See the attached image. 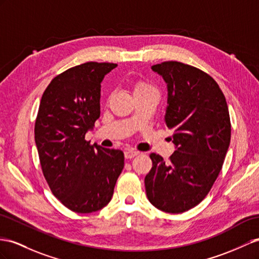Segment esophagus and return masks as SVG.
<instances>
[{
    "instance_id": "obj_1",
    "label": "esophagus",
    "mask_w": 259,
    "mask_h": 259,
    "mask_svg": "<svg viewBox=\"0 0 259 259\" xmlns=\"http://www.w3.org/2000/svg\"><path fill=\"white\" fill-rule=\"evenodd\" d=\"M139 154L138 151H135V150H125L124 151V157L125 158H132L135 157Z\"/></svg>"
}]
</instances>
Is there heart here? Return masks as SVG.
I'll list each match as a JSON object with an SVG mask.
<instances>
[{
  "label": "heart",
  "mask_w": 259,
  "mask_h": 259,
  "mask_svg": "<svg viewBox=\"0 0 259 259\" xmlns=\"http://www.w3.org/2000/svg\"><path fill=\"white\" fill-rule=\"evenodd\" d=\"M149 92H156V89L153 85H151L150 83L145 82V81H137L134 84L135 95L144 94V93H149Z\"/></svg>",
  "instance_id": "1"
}]
</instances>
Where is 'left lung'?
<instances>
[{
	"label": "left lung",
	"mask_w": 259,
	"mask_h": 259,
	"mask_svg": "<svg viewBox=\"0 0 259 259\" xmlns=\"http://www.w3.org/2000/svg\"><path fill=\"white\" fill-rule=\"evenodd\" d=\"M167 84L165 123L176 151L165 162L151 153L145 191L155 208L182 213L200 203L220 173L231 140L228 104L218 83L177 61L152 65Z\"/></svg>",
	"instance_id": "8db88e82"
}]
</instances>
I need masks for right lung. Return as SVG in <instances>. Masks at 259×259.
Here are the masks:
<instances>
[{
    "instance_id": "right-lung-1",
    "label": "right lung",
    "mask_w": 259,
    "mask_h": 259,
    "mask_svg": "<svg viewBox=\"0 0 259 259\" xmlns=\"http://www.w3.org/2000/svg\"><path fill=\"white\" fill-rule=\"evenodd\" d=\"M116 66H73L52 79L39 105L35 142L44 176L52 194L77 213L108 204L124 165L122 151L85 140L101 116V83Z\"/></svg>"
}]
</instances>
